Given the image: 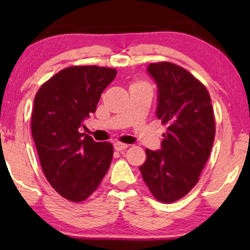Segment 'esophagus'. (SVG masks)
Instances as JSON below:
<instances>
[{
  "mask_svg": "<svg viewBox=\"0 0 250 250\" xmlns=\"http://www.w3.org/2000/svg\"><path fill=\"white\" fill-rule=\"evenodd\" d=\"M128 148V145H125V143H121V142H115L114 143V149L117 151H122L125 150V149Z\"/></svg>",
  "mask_w": 250,
  "mask_h": 250,
  "instance_id": "34e87169",
  "label": "esophagus"
}]
</instances>
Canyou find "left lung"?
<instances>
[{"mask_svg":"<svg viewBox=\"0 0 250 250\" xmlns=\"http://www.w3.org/2000/svg\"><path fill=\"white\" fill-rule=\"evenodd\" d=\"M147 71L157 87L156 116L167 131L161 149H146L140 170L155 199L170 203L191 190L208 161L215 137L213 105L205 85L179 65L150 63Z\"/></svg>","mask_w":250,"mask_h":250,"instance_id":"8db88e82","label":"left lung"}]
</instances>
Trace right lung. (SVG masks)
Returning <instances> with one entry per match:
<instances>
[{
    "instance_id": "add662e5",
    "label": "right lung",
    "mask_w": 250,
    "mask_h": 250,
    "mask_svg": "<svg viewBox=\"0 0 250 250\" xmlns=\"http://www.w3.org/2000/svg\"><path fill=\"white\" fill-rule=\"evenodd\" d=\"M117 71L82 65L65 68L37 91L31 134L47 180L64 199L81 202L90 196L110 167L113 146L81 134L83 121Z\"/></svg>"
}]
</instances>
